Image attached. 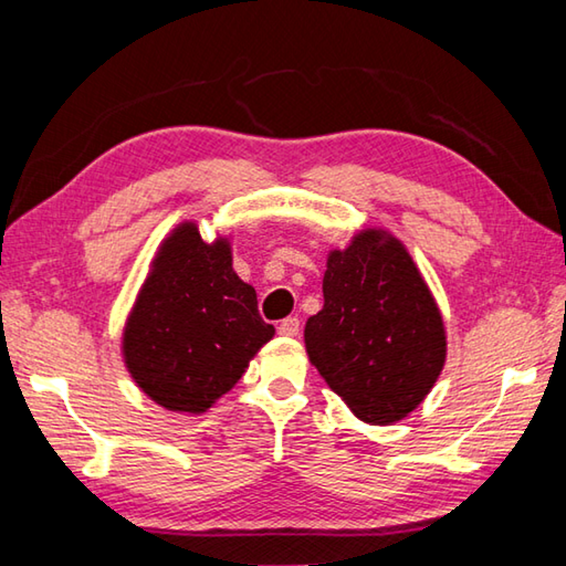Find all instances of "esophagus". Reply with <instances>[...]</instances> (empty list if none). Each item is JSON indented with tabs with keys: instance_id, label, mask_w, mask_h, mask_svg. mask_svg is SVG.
Segmentation results:
<instances>
[{
	"instance_id": "34e87169",
	"label": "esophagus",
	"mask_w": 566,
	"mask_h": 566,
	"mask_svg": "<svg viewBox=\"0 0 566 566\" xmlns=\"http://www.w3.org/2000/svg\"><path fill=\"white\" fill-rule=\"evenodd\" d=\"M298 328H302V321H298L296 316H290V318H284L280 323V335H286V338H294V335H298Z\"/></svg>"
}]
</instances>
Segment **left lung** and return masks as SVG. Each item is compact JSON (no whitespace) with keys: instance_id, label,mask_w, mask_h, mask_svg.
<instances>
[{"instance_id":"obj_1","label":"left lung","mask_w":566,"mask_h":566,"mask_svg":"<svg viewBox=\"0 0 566 566\" xmlns=\"http://www.w3.org/2000/svg\"><path fill=\"white\" fill-rule=\"evenodd\" d=\"M306 353L367 423L389 426L426 399L444 365V326L399 240L363 231L333 250L323 308L306 321Z\"/></svg>"}]
</instances>
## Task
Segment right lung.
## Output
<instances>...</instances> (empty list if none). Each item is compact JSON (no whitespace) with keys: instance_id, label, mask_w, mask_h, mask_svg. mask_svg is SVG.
I'll return each instance as SVG.
<instances>
[{"instance_id":"1","label":"right lung","mask_w":566,"mask_h":566,"mask_svg":"<svg viewBox=\"0 0 566 566\" xmlns=\"http://www.w3.org/2000/svg\"><path fill=\"white\" fill-rule=\"evenodd\" d=\"M272 335L255 290L233 272L226 240L203 243L195 223H182L163 243L130 311L124 357L155 403L203 413Z\"/></svg>"}]
</instances>
